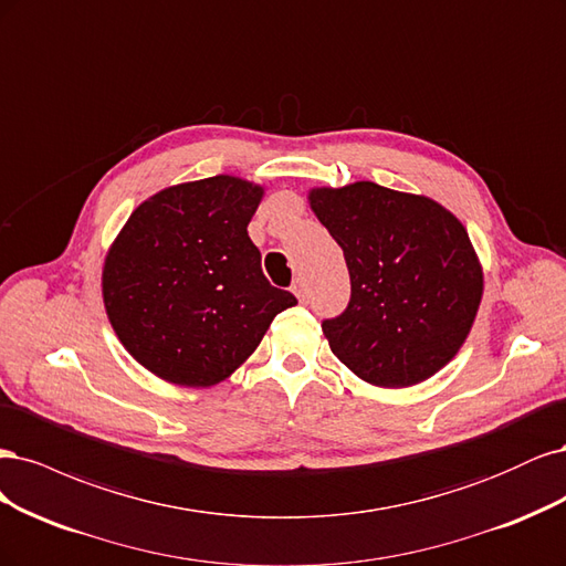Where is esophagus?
I'll return each instance as SVG.
<instances>
[{
	"label": "esophagus",
	"mask_w": 566,
	"mask_h": 566,
	"mask_svg": "<svg viewBox=\"0 0 566 566\" xmlns=\"http://www.w3.org/2000/svg\"><path fill=\"white\" fill-rule=\"evenodd\" d=\"M291 291H294V294L298 296V301L301 303H305V296H307V291H305V282L298 277V280H294V284H291Z\"/></svg>",
	"instance_id": "esophagus-1"
}]
</instances>
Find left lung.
Returning a JSON list of instances; mask_svg holds the SVG:
<instances>
[{
  "label": "left lung",
  "instance_id": "1",
  "mask_svg": "<svg viewBox=\"0 0 566 566\" xmlns=\"http://www.w3.org/2000/svg\"><path fill=\"white\" fill-rule=\"evenodd\" d=\"M310 207L343 249L350 301L324 319L332 353L361 380L407 388L459 353L482 301V268L459 218L371 180L317 188Z\"/></svg>",
  "mask_w": 566,
  "mask_h": 566
}]
</instances>
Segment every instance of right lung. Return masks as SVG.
<instances>
[{
  "label": "right lung",
  "instance_id": "add662e5",
  "mask_svg": "<svg viewBox=\"0 0 566 566\" xmlns=\"http://www.w3.org/2000/svg\"><path fill=\"white\" fill-rule=\"evenodd\" d=\"M261 197V186L211 176L161 190L129 216L107 251L103 301L145 369L176 386H213L298 303L265 280L247 232Z\"/></svg>",
  "mask_w": 566,
  "mask_h": 566
}]
</instances>
